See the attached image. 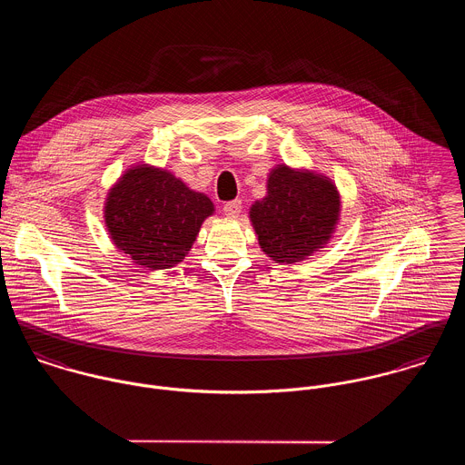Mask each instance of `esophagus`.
<instances>
[{
	"label": "esophagus",
	"instance_id": "obj_1",
	"mask_svg": "<svg viewBox=\"0 0 465 465\" xmlns=\"http://www.w3.org/2000/svg\"><path fill=\"white\" fill-rule=\"evenodd\" d=\"M240 213H242V202H240V200H232V202H227V203L223 205V214H225L227 218H231V220L238 218Z\"/></svg>",
	"mask_w": 465,
	"mask_h": 465
}]
</instances>
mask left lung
<instances>
[{
	"label": "left lung",
	"mask_w": 465,
	"mask_h": 465,
	"mask_svg": "<svg viewBox=\"0 0 465 465\" xmlns=\"http://www.w3.org/2000/svg\"><path fill=\"white\" fill-rule=\"evenodd\" d=\"M341 199L324 173L277 164L266 177V195L251 205L258 243L275 263L308 260L331 242Z\"/></svg>",
	"instance_id": "left-lung-1"
}]
</instances>
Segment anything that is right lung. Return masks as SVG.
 Wrapping results in <instances>:
<instances>
[{"label":"right lung","mask_w":465,"mask_h":465,"mask_svg":"<svg viewBox=\"0 0 465 465\" xmlns=\"http://www.w3.org/2000/svg\"><path fill=\"white\" fill-rule=\"evenodd\" d=\"M213 213L207 195L144 161L122 173L104 203L111 242L144 270H164L184 262L203 220Z\"/></svg>","instance_id":"add662e5"}]
</instances>
